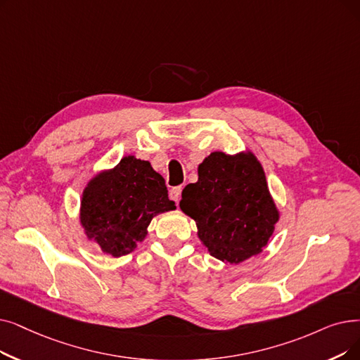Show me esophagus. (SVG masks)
Returning <instances> with one entry per match:
<instances>
[{
  "label": "esophagus",
  "instance_id": "esophagus-1",
  "mask_svg": "<svg viewBox=\"0 0 360 360\" xmlns=\"http://www.w3.org/2000/svg\"><path fill=\"white\" fill-rule=\"evenodd\" d=\"M181 191H182V186H174V188L170 190V193H169V197H170V200H174V201H179V198H181Z\"/></svg>",
  "mask_w": 360,
  "mask_h": 360
}]
</instances>
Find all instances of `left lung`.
<instances>
[{"label":"left lung","instance_id":"8db88e82","mask_svg":"<svg viewBox=\"0 0 360 360\" xmlns=\"http://www.w3.org/2000/svg\"><path fill=\"white\" fill-rule=\"evenodd\" d=\"M181 210L219 260L238 264L259 255L272 237L279 212L263 167L252 151H214L198 166V181L182 191Z\"/></svg>","mask_w":360,"mask_h":360}]
</instances>
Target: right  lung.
I'll use <instances>...</instances> for the list:
<instances>
[{"instance_id": "right-lung-1", "label": "right lung", "mask_w": 360, "mask_h": 360, "mask_svg": "<svg viewBox=\"0 0 360 360\" xmlns=\"http://www.w3.org/2000/svg\"><path fill=\"white\" fill-rule=\"evenodd\" d=\"M165 179L146 160L123 158L94 176L82 193L81 225L103 253L120 257L134 252L147 236L151 219L175 210Z\"/></svg>"}]
</instances>
